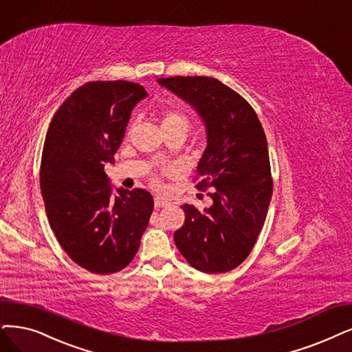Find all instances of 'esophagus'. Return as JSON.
<instances>
[{
	"label": "esophagus",
	"mask_w": 352,
	"mask_h": 352,
	"mask_svg": "<svg viewBox=\"0 0 352 352\" xmlns=\"http://www.w3.org/2000/svg\"><path fill=\"white\" fill-rule=\"evenodd\" d=\"M166 205H167V201L159 198V196H157V198H154V206H156V208H163Z\"/></svg>",
	"instance_id": "esophagus-1"
}]
</instances>
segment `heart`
Here are the masks:
<instances>
[{"mask_svg": "<svg viewBox=\"0 0 352 352\" xmlns=\"http://www.w3.org/2000/svg\"><path fill=\"white\" fill-rule=\"evenodd\" d=\"M134 127V122L130 124L129 127V134L131 133ZM190 129V120L189 117L185 114V112H182L179 109H167L164 111V114L162 117V130L163 133H168V131H184L188 133ZM163 173H175V168L168 167L164 168ZM153 185L154 186H160V179L159 176H154L153 177Z\"/></svg>", "mask_w": 352, "mask_h": 352, "instance_id": "b5f03b06", "label": "heart"}]
</instances>
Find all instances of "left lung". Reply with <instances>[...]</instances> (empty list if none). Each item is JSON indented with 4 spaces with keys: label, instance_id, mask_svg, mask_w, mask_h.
<instances>
[{
    "label": "left lung",
    "instance_id": "obj_1",
    "mask_svg": "<svg viewBox=\"0 0 352 352\" xmlns=\"http://www.w3.org/2000/svg\"><path fill=\"white\" fill-rule=\"evenodd\" d=\"M205 121L208 146L198 164L196 189L212 205L185 204L184 227L175 232L180 254L196 270L227 273L254 247L269 210L273 177L269 148L256 111L222 82L208 76L159 79Z\"/></svg>",
    "mask_w": 352,
    "mask_h": 352
}]
</instances>
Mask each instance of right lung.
Returning <instances> with one entry per match:
<instances>
[{"instance_id": "obj_1", "label": "right lung", "mask_w": 352, "mask_h": 352, "mask_svg": "<svg viewBox=\"0 0 352 352\" xmlns=\"http://www.w3.org/2000/svg\"><path fill=\"white\" fill-rule=\"evenodd\" d=\"M146 96L134 82H88L56 111L46 134L40 189L49 223L66 254L94 274L131 263L153 212L147 190L120 188L114 196L104 170Z\"/></svg>"}]
</instances>
